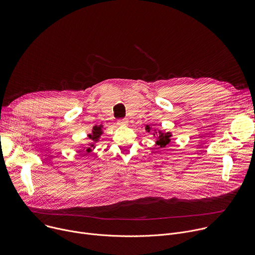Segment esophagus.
Wrapping results in <instances>:
<instances>
[{"instance_id":"obj_1","label":"esophagus","mask_w":255,"mask_h":255,"mask_svg":"<svg viewBox=\"0 0 255 255\" xmlns=\"http://www.w3.org/2000/svg\"><path fill=\"white\" fill-rule=\"evenodd\" d=\"M117 124H118V125H126V124H127V120H125V119H119V120L117 121Z\"/></svg>"}]
</instances>
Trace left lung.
<instances>
[{
	"mask_svg": "<svg viewBox=\"0 0 255 255\" xmlns=\"http://www.w3.org/2000/svg\"><path fill=\"white\" fill-rule=\"evenodd\" d=\"M151 128L146 125V131L147 132H150ZM157 133V132H156ZM155 135V134H154ZM171 137V134L169 132H161V131H158V138L156 140V144L158 145L159 147H164L166 144H168L170 142V138Z\"/></svg>",
	"mask_w": 255,
	"mask_h": 255,
	"instance_id": "1",
	"label": "left lung"
}]
</instances>
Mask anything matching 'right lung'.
Returning <instances> with one entry per match:
<instances>
[{"label":"right lung","instance_id":"1","mask_svg":"<svg viewBox=\"0 0 255 255\" xmlns=\"http://www.w3.org/2000/svg\"><path fill=\"white\" fill-rule=\"evenodd\" d=\"M102 133H103V131H102V126H95V127L93 128V133L90 134L89 137H90L91 140H93L94 142H96V141L99 140V138H100V136H101ZM93 147H94V143H91V144H90V147L87 148V152H90Z\"/></svg>","mask_w":255,"mask_h":255}]
</instances>
